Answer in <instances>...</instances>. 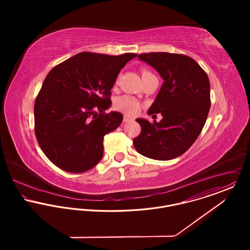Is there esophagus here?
Listing matches in <instances>:
<instances>
[{
  "label": "esophagus",
  "instance_id": "esophagus-1",
  "mask_svg": "<svg viewBox=\"0 0 250 250\" xmlns=\"http://www.w3.org/2000/svg\"><path fill=\"white\" fill-rule=\"evenodd\" d=\"M132 120V118L131 117H129V116H124L123 117V122H129V121H131Z\"/></svg>",
  "mask_w": 250,
  "mask_h": 250
}]
</instances>
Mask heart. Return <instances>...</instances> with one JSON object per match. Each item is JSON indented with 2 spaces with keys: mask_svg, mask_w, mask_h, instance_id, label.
I'll return each instance as SVG.
<instances>
[{
  "mask_svg": "<svg viewBox=\"0 0 250 250\" xmlns=\"http://www.w3.org/2000/svg\"><path fill=\"white\" fill-rule=\"evenodd\" d=\"M152 73L151 72L146 70V69H143L142 70V75H143V79L146 78L147 76L151 75ZM114 107L125 113V114H128V115H135L139 112L140 110V107H141V104L138 100L128 96V95H123V96H120L118 97L115 102H114Z\"/></svg>",
  "mask_w": 250,
  "mask_h": 250,
  "instance_id": "1",
  "label": "heart"
}]
</instances>
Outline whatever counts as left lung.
<instances>
[{"mask_svg": "<svg viewBox=\"0 0 250 250\" xmlns=\"http://www.w3.org/2000/svg\"><path fill=\"white\" fill-rule=\"evenodd\" d=\"M139 59L153 66L165 81L148 109L149 115L161 112L163 119L159 123L137 119L142 132L134 139V146L150 159L177 158L196 141L205 125L211 107L208 75L186 55L144 53Z\"/></svg>", "mask_w": 250, "mask_h": 250, "instance_id": "1", "label": "left lung"}]
</instances>
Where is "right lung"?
Returning a JSON list of instances; mask_svg holds the SVG:
<instances>
[{
	"instance_id": "obj_1",
	"label": "right lung",
	"mask_w": 250,
	"mask_h": 250,
	"mask_svg": "<svg viewBox=\"0 0 250 250\" xmlns=\"http://www.w3.org/2000/svg\"><path fill=\"white\" fill-rule=\"evenodd\" d=\"M136 57L83 52L48 73L35 102V133L55 166L81 173L100 162L105 135L123 119L120 112H105L111 104L110 89L120 70Z\"/></svg>"
}]
</instances>
